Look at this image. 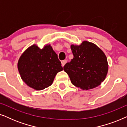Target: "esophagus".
<instances>
[{
	"instance_id": "obj_1",
	"label": "esophagus",
	"mask_w": 127,
	"mask_h": 127,
	"mask_svg": "<svg viewBox=\"0 0 127 127\" xmlns=\"http://www.w3.org/2000/svg\"><path fill=\"white\" fill-rule=\"evenodd\" d=\"M66 62H67V61H66V60H64V61H62V62H61V63H62V66L64 67V65H65Z\"/></svg>"
}]
</instances>
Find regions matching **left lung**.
<instances>
[{
    "label": "left lung",
    "instance_id": "1",
    "mask_svg": "<svg viewBox=\"0 0 127 127\" xmlns=\"http://www.w3.org/2000/svg\"><path fill=\"white\" fill-rule=\"evenodd\" d=\"M73 58L64 66L71 83L84 90L93 89L105 80L108 62L103 51L96 45L84 41L80 45L72 44Z\"/></svg>",
    "mask_w": 127,
    "mask_h": 127
}]
</instances>
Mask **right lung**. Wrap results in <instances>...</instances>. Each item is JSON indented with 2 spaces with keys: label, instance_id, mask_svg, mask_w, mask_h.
<instances>
[{
  "label": "right lung",
  "instance_id": "1",
  "mask_svg": "<svg viewBox=\"0 0 127 127\" xmlns=\"http://www.w3.org/2000/svg\"><path fill=\"white\" fill-rule=\"evenodd\" d=\"M17 66L24 82L37 91L51 86L56 74L63 70L61 62L50 44L41 49L36 44L29 47L21 55Z\"/></svg>",
  "mask_w": 127,
  "mask_h": 127
}]
</instances>
